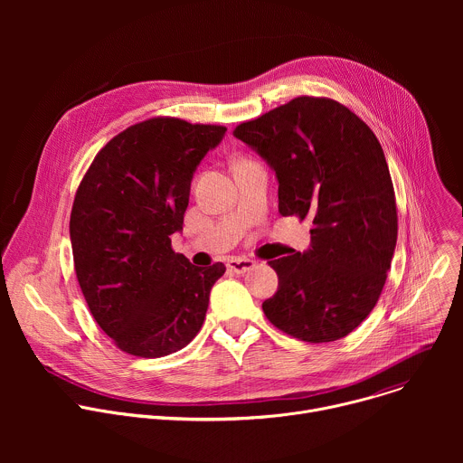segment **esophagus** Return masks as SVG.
Returning <instances> with one entry per match:
<instances>
[{
  "mask_svg": "<svg viewBox=\"0 0 463 463\" xmlns=\"http://www.w3.org/2000/svg\"><path fill=\"white\" fill-rule=\"evenodd\" d=\"M254 266H256V263H254L252 260H249V258H231V260L227 261V268H229L231 271L238 273V275H243V273L250 271Z\"/></svg>",
  "mask_w": 463,
  "mask_h": 463,
  "instance_id": "34e87169",
  "label": "esophagus"
}]
</instances>
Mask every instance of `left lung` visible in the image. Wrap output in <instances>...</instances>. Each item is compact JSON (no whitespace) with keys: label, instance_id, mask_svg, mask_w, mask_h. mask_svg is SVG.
Segmentation results:
<instances>
[{"label":"left lung","instance_id":"1","mask_svg":"<svg viewBox=\"0 0 463 463\" xmlns=\"http://www.w3.org/2000/svg\"><path fill=\"white\" fill-rule=\"evenodd\" d=\"M279 181V213L309 218L304 252L271 260L277 293L261 304L306 343L346 337L383 291L398 241V213L373 131L335 100L298 97L234 129Z\"/></svg>","mask_w":463,"mask_h":463}]
</instances>
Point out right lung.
<instances>
[{
  "label": "right lung",
  "mask_w": 463,
  "mask_h": 463,
  "mask_svg": "<svg viewBox=\"0 0 463 463\" xmlns=\"http://www.w3.org/2000/svg\"><path fill=\"white\" fill-rule=\"evenodd\" d=\"M227 128L150 118L93 159L71 211L75 271L90 311L126 354L165 357L200 332L222 261L195 268L172 250L190 183Z\"/></svg>",
  "instance_id": "obj_1"
}]
</instances>
